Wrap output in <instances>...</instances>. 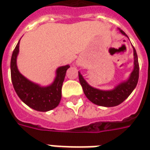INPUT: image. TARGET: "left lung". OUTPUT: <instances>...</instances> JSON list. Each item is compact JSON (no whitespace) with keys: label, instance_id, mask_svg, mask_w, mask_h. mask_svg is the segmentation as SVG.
Segmentation results:
<instances>
[{"label":"left lung","instance_id":"left-lung-1","mask_svg":"<svg viewBox=\"0 0 150 150\" xmlns=\"http://www.w3.org/2000/svg\"><path fill=\"white\" fill-rule=\"evenodd\" d=\"M120 31L121 34L127 36L124 31L121 30H120ZM133 54H134V70L132 71L130 78L125 83L118 85L114 90L112 91H101L92 88L90 85L88 84V83L85 81L81 74L79 72V79L80 84L83 88L85 96L89 100L100 106L114 107L121 104L123 101H125L129 97V95L132 93L133 89L136 88L139 79L138 59L134 47H133Z\"/></svg>","mask_w":150,"mask_h":150}]
</instances>
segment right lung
Returning <instances> with one entry per match:
<instances>
[{
	"label": "right lung",
	"mask_w": 150,
	"mask_h": 150,
	"mask_svg": "<svg viewBox=\"0 0 150 150\" xmlns=\"http://www.w3.org/2000/svg\"><path fill=\"white\" fill-rule=\"evenodd\" d=\"M20 42V41H19ZM19 42L12 54L10 69L13 88L19 98L29 107L39 112H47L59 105L62 97V85L67 70L70 66L61 67L57 70L54 82L49 87L42 88L29 81L20 74L17 67V56L19 51Z\"/></svg>",
	"instance_id": "add662e5"
}]
</instances>
